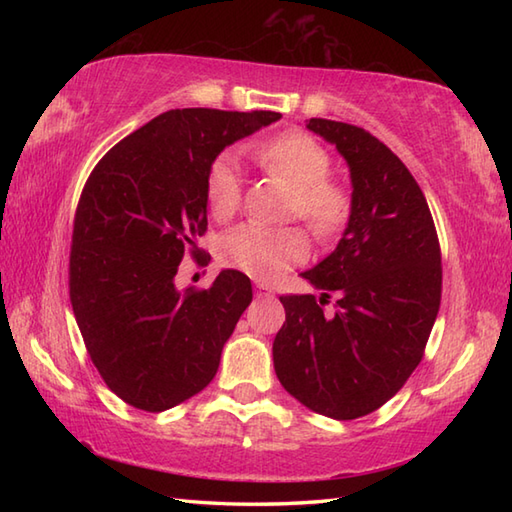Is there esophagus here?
I'll return each mask as SVG.
<instances>
[{"label":"esophagus","mask_w":512,"mask_h":512,"mask_svg":"<svg viewBox=\"0 0 512 512\" xmlns=\"http://www.w3.org/2000/svg\"><path fill=\"white\" fill-rule=\"evenodd\" d=\"M255 288H257V295L259 297H273V288H270L266 281H255Z\"/></svg>","instance_id":"obj_1"}]
</instances>
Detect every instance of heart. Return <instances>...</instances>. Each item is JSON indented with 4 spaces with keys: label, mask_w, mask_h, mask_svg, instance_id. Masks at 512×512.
<instances>
[{
    "label": "heart",
    "mask_w": 512,
    "mask_h": 512,
    "mask_svg": "<svg viewBox=\"0 0 512 512\" xmlns=\"http://www.w3.org/2000/svg\"><path fill=\"white\" fill-rule=\"evenodd\" d=\"M253 158L270 176L292 189L290 211L312 233L328 237L339 231L350 213V195L328 180L332 160L317 140L303 132H286L253 149ZM206 204L217 220L231 217L239 204V169L233 156L222 154L206 173ZM308 239L301 228H266L242 224L220 239V259L255 279H275L306 262Z\"/></svg>",
    "instance_id": "heart-1"
}]
</instances>
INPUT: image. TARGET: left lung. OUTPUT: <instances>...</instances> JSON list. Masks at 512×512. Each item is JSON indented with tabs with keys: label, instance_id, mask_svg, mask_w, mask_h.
Wrapping results in <instances>:
<instances>
[{
	"label": "left lung",
	"instance_id": "1",
	"mask_svg": "<svg viewBox=\"0 0 512 512\" xmlns=\"http://www.w3.org/2000/svg\"><path fill=\"white\" fill-rule=\"evenodd\" d=\"M350 169V217L332 253L301 273L321 297H279V383L303 407L354 420L383 407L418 367L440 310L442 268L429 204L402 160L365 129L310 118ZM334 291L335 314L322 303Z\"/></svg>",
	"mask_w": 512,
	"mask_h": 512
}]
</instances>
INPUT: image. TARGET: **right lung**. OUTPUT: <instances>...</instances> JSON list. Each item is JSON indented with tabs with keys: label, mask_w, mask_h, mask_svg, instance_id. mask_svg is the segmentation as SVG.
Listing matches in <instances>:
<instances>
[{
	"label": "right lung",
	"mask_w": 512,
	"mask_h": 512,
	"mask_svg": "<svg viewBox=\"0 0 512 512\" xmlns=\"http://www.w3.org/2000/svg\"><path fill=\"white\" fill-rule=\"evenodd\" d=\"M279 118L169 110L94 167L74 217L70 299L92 363L127 405L167 411L215 378L253 286L239 270L206 290L178 288L176 275L206 231L213 160Z\"/></svg>",
	"instance_id": "1"
}]
</instances>
